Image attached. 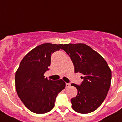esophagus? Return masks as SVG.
I'll return each instance as SVG.
<instances>
[{
  "label": "esophagus",
  "instance_id": "34e87169",
  "mask_svg": "<svg viewBox=\"0 0 122 122\" xmlns=\"http://www.w3.org/2000/svg\"><path fill=\"white\" fill-rule=\"evenodd\" d=\"M70 86H71V84H70L69 83H66V87H67V88L69 87Z\"/></svg>",
  "mask_w": 122,
  "mask_h": 122
}]
</instances>
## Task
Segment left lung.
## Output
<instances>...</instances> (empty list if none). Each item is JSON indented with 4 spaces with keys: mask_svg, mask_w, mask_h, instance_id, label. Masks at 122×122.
I'll list each match as a JSON object with an SVG mask.
<instances>
[{
    "mask_svg": "<svg viewBox=\"0 0 122 122\" xmlns=\"http://www.w3.org/2000/svg\"><path fill=\"white\" fill-rule=\"evenodd\" d=\"M61 49L69 56L75 72L84 75L80 85L72 83L78 90L71 99L72 109L80 114L95 111L105 99L111 86V71L105 60L84 43L64 44Z\"/></svg>",
    "mask_w": 122,
    "mask_h": 122,
    "instance_id": "obj_1",
    "label": "left lung"
}]
</instances>
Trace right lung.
<instances>
[{
	"label": "right lung",
	"mask_w": 122,
	"mask_h": 122,
	"mask_svg": "<svg viewBox=\"0 0 122 122\" xmlns=\"http://www.w3.org/2000/svg\"><path fill=\"white\" fill-rule=\"evenodd\" d=\"M63 44L43 43L23 58L16 72L17 94L26 107L36 114H45L55 106L58 93L64 89L62 79L48 80L43 74L49 69L51 56Z\"/></svg>",
	"instance_id": "right-lung-1"
}]
</instances>
